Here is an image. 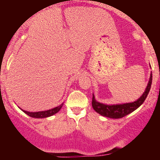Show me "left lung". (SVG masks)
Returning a JSON list of instances; mask_svg holds the SVG:
<instances>
[{"label":"left lung","instance_id":"8db88e82","mask_svg":"<svg viewBox=\"0 0 160 160\" xmlns=\"http://www.w3.org/2000/svg\"><path fill=\"white\" fill-rule=\"evenodd\" d=\"M152 82V73L150 74V78L148 81V86H147L145 91L143 94L140 96L139 98L132 102L127 103H119V104H113V105H107L104 103L99 102L95 99L94 94L92 98V107L94 111L102 116L107 117L111 118H121L122 117L131 114L137 108L142 105L143 102L146 99L147 96L151 89Z\"/></svg>","mask_w":160,"mask_h":160}]
</instances>
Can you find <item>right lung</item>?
I'll list each match as a JSON object with an SVG mask.
<instances>
[{
  "label": "right lung",
  "mask_w": 160,
  "mask_h": 160,
  "mask_svg": "<svg viewBox=\"0 0 160 160\" xmlns=\"http://www.w3.org/2000/svg\"><path fill=\"white\" fill-rule=\"evenodd\" d=\"M63 103H62L61 105H59L58 107H56L53 109H50V110H47V111H38V112H29V111H24L22 109H21L23 112H25V114H28L29 116L32 117V118H47V117L52 116L53 114H55L56 113L58 112L61 110V108L62 107Z\"/></svg>",
  "instance_id": "add662e5"
}]
</instances>
